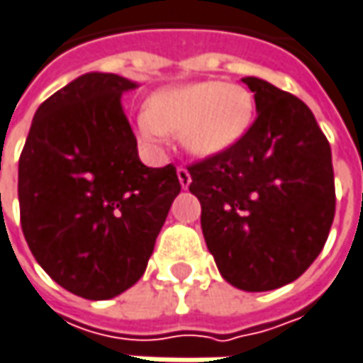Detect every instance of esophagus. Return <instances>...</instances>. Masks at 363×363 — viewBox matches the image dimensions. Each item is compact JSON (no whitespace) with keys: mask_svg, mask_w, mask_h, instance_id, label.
I'll return each instance as SVG.
<instances>
[{"mask_svg":"<svg viewBox=\"0 0 363 363\" xmlns=\"http://www.w3.org/2000/svg\"><path fill=\"white\" fill-rule=\"evenodd\" d=\"M177 174H179V182H181L182 189H189V184H191V172H189L184 166H181V168L177 170Z\"/></svg>","mask_w":363,"mask_h":363,"instance_id":"obj_1","label":"esophagus"}]
</instances>
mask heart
<instances>
[{"mask_svg":"<svg viewBox=\"0 0 363 363\" xmlns=\"http://www.w3.org/2000/svg\"><path fill=\"white\" fill-rule=\"evenodd\" d=\"M252 117L255 100L246 88L205 79L156 92L147 111L138 115L135 127L139 143L147 150H162L166 133H174L189 154L213 158L245 138Z\"/></svg>","mask_w":363,"mask_h":363,"instance_id":"b5f03b06","label":"heart"}]
</instances>
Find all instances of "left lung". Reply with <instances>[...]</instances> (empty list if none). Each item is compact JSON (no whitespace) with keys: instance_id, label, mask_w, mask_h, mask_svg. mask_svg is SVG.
Segmentation results:
<instances>
[{"instance_id":"obj_1","label":"left lung","mask_w":363,"mask_h":363,"mask_svg":"<svg viewBox=\"0 0 363 363\" xmlns=\"http://www.w3.org/2000/svg\"><path fill=\"white\" fill-rule=\"evenodd\" d=\"M257 118L236 145L189 166L205 245L222 277L245 291L298 279L327 242L335 218L330 145L308 106L261 77Z\"/></svg>"}]
</instances>
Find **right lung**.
Instances as JSON below:
<instances>
[{
  "mask_svg": "<svg viewBox=\"0 0 363 363\" xmlns=\"http://www.w3.org/2000/svg\"><path fill=\"white\" fill-rule=\"evenodd\" d=\"M138 84L84 74L34 113L18 164L24 238L61 288L111 300L143 275L181 182L147 168L121 96Z\"/></svg>",
  "mask_w": 363,
  "mask_h": 363,
  "instance_id": "1",
  "label": "right lung"
}]
</instances>
